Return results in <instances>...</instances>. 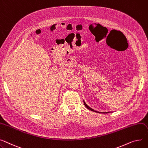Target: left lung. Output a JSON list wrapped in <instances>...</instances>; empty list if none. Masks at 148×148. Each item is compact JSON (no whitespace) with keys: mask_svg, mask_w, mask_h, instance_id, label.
Segmentation results:
<instances>
[{"mask_svg":"<svg viewBox=\"0 0 148 148\" xmlns=\"http://www.w3.org/2000/svg\"><path fill=\"white\" fill-rule=\"evenodd\" d=\"M84 105L86 106V107L87 108V109H88V110H90V111H93V112H97V111H95L94 110H93V109H92V108H90L89 106H87V105L84 102ZM99 113H101V112H99ZM103 113V112H102ZM103 113H108V112H103Z\"/></svg>","mask_w":148,"mask_h":148,"instance_id":"left-lung-1","label":"left lung"}]
</instances>
